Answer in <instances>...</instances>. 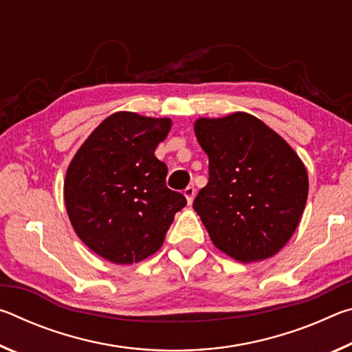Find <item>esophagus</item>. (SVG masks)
Wrapping results in <instances>:
<instances>
[{
  "label": "esophagus",
  "mask_w": 352,
  "mask_h": 352,
  "mask_svg": "<svg viewBox=\"0 0 352 352\" xmlns=\"http://www.w3.org/2000/svg\"><path fill=\"white\" fill-rule=\"evenodd\" d=\"M184 197H186V200H188V205H192V201H194V197H195V189H194V186H188L186 189H184Z\"/></svg>",
  "instance_id": "obj_1"
}]
</instances>
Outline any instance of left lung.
Wrapping results in <instances>:
<instances>
[{
	"instance_id": "obj_1",
	"label": "left lung",
	"mask_w": 352,
	"mask_h": 352,
	"mask_svg": "<svg viewBox=\"0 0 352 352\" xmlns=\"http://www.w3.org/2000/svg\"><path fill=\"white\" fill-rule=\"evenodd\" d=\"M210 178L194 200L211 241L243 264L275 256L300 223L309 178L275 130L243 111L194 122Z\"/></svg>"
}]
</instances>
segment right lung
Segmentation results:
<instances>
[{
	"instance_id": "obj_1",
	"label": "right lung",
	"mask_w": 352,
	"mask_h": 352,
	"mask_svg": "<svg viewBox=\"0 0 352 352\" xmlns=\"http://www.w3.org/2000/svg\"><path fill=\"white\" fill-rule=\"evenodd\" d=\"M169 118L118 111L76 152L63 184L76 234L113 264H133L158 252L175 212L186 205L166 186L168 166L155 157Z\"/></svg>"
}]
</instances>
